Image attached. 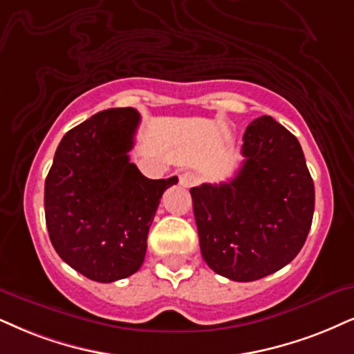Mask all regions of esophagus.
<instances>
[{
    "label": "esophagus",
    "mask_w": 354,
    "mask_h": 354,
    "mask_svg": "<svg viewBox=\"0 0 354 354\" xmlns=\"http://www.w3.org/2000/svg\"><path fill=\"white\" fill-rule=\"evenodd\" d=\"M178 184L182 187H185V189H190V187H194L197 184V176L192 172H184L178 176Z\"/></svg>",
    "instance_id": "obj_1"
}]
</instances>
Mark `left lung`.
<instances>
[{
  "mask_svg": "<svg viewBox=\"0 0 354 354\" xmlns=\"http://www.w3.org/2000/svg\"><path fill=\"white\" fill-rule=\"evenodd\" d=\"M236 176L190 189L205 263L236 282L263 279L302 250L315 189L302 147L274 118H256L243 136Z\"/></svg>",
  "mask_w": 354,
  "mask_h": 354,
  "instance_id": "left-lung-1",
  "label": "left lung"
}]
</instances>
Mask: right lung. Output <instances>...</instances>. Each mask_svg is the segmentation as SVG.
Returning <instances> with one entry per match:
<instances>
[{
    "mask_svg": "<svg viewBox=\"0 0 354 354\" xmlns=\"http://www.w3.org/2000/svg\"><path fill=\"white\" fill-rule=\"evenodd\" d=\"M141 121L134 108L100 111L68 131L44 189L52 246L97 282L129 277L142 266L160 197L177 177H144L128 152Z\"/></svg>",
    "mask_w": 354,
    "mask_h": 354,
    "instance_id": "obj_1",
    "label": "right lung"
}]
</instances>
